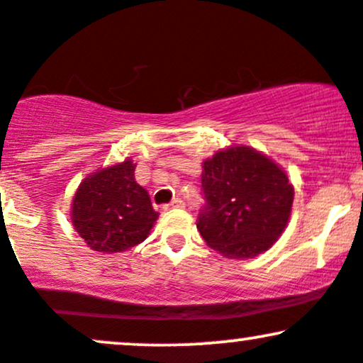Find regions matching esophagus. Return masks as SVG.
Listing matches in <instances>:
<instances>
[{
  "instance_id": "34e87169",
  "label": "esophagus",
  "mask_w": 363,
  "mask_h": 363,
  "mask_svg": "<svg viewBox=\"0 0 363 363\" xmlns=\"http://www.w3.org/2000/svg\"><path fill=\"white\" fill-rule=\"evenodd\" d=\"M165 209H174V208H184V201H182L181 198H176L172 201V203H169L167 206H164Z\"/></svg>"
}]
</instances>
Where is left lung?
<instances>
[{"instance_id":"8db88e82","label":"left lung","mask_w":363,"mask_h":363,"mask_svg":"<svg viewBox=\"0 0 363 363\" xmlns=\"http://www.w3.org/2000/svg\"><path fill=\"white\" fill-rule=\"evenodd\" d=\"M203 208L198 226L209 247L231 259L269 250L291 216L286 172L250 147H231L203 164Z\"/></svg>"}]
</instances>
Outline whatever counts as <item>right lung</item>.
Returning <instances> with one entry per match:
<instances>
[{
    "mask_svg": "<svg viewBox=\"0 0 363 363\" xmlns=\"http://www.w3.org/2000/svg\"><path fill=\"white\" fill-rule=\"evenodd\" d=\"M159 213L135 181L132 160L84 179L74 196L72 225L94 252L116 253L147 238Z\"/></svg>",
    "mask_w": 363,
    "mask_h": 363,
    "instance_id": "1",
    "label": "right lung"
}]
</instances>
